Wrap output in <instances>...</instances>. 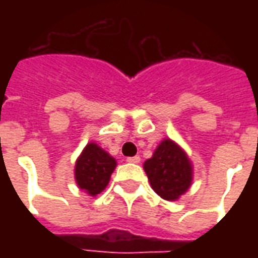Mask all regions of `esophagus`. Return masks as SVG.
Masks as SVG:
<instances>
[{"mask_svg": "<svg viewBox=\"0 0 258 258\" xmlns=\"http://www.w3.org/2000/svg\"><path fill=\"white\" fill-rule=\"evenodd\" d=\"M127 162L128 163H140L141 162V157L140 156H133V157H127Z\"/></svg>", "mask_w": 258, "mask_h": 258, "instance_id": "esophagus-1", "label": "esophagus"}]
</instances>
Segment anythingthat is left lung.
<instances>
[{"instance_id":"left-lung-1","label":"left lung","mask_w":258,"mask_h":258,"mask_svg":"<svg viewBox=\"0 0 258 258\" xmlns=\"http://www.w3.org/2000/svg\"><path fill=\"white\" fill-rule=\"evenodd\" d=\"M152 189L162 199L178 200L192 185L194 164L186 152L170 138L157 145L151 159L144 163Z\"/></svg>"}]
</instances>
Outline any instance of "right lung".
Segmentation results:
<instances>
[{
	"label": "right lung",
	"mask_w": 258,
	"mask_h": 258,
	"mask_svg": "<svg viewBox=\"0 0 258 258\" xmlns=\"http://www.w3.org/2000/svg\"><path fill=\"white\" fill-rule=\"evenodd\" d=\"M117 162L103 148L88 142L74 166V179L80 189L90 196H96L105 189Z\"/></svg>",
	"instance_id": "right-lung-1"
}]
</instances>
